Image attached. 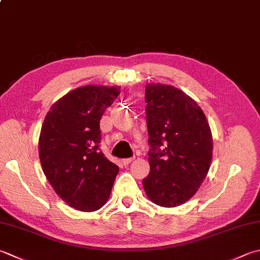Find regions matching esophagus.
Masks as SVG:
<instances>
[{
    "mask_svg": "<svg viewBox=\"0 0 260 260\" xmlns=\"http://www.w3.org/2000/svg\"><path fill=\"white\" fill-rule=\"evenodd\" d=\"M135 160V156H132V157H127V159H123L121 160V162H123L124 165H128V164H131L132 161H134Z\"/></svg>",
    "mask_w": 260,
    "mask_h": 260,
    "instance_id": "1",
    "label": "esophagus"
}]
</instances>
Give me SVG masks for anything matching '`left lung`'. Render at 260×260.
<instances>
[{"label": "left lung", "instance_id": "8db88e82", "mask_svg": "<svg viewBox=\"0 0 260 260\" xmlns=\"http://www.w3.org/2000/svg\"><path fill=\"white\" fill-rule=\"evenodd\" d=\"M150 174L143 187L162 207L184 204L196 194L210 170L213 137L194 99L172 85L145 86Z\"/></svg>", "mask_w": 260, "mask_h": 260}]
</instances>
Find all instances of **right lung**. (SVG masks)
I'll use <instances>...</instances> for the list:
<instances>
[{
	"instance_id": "right-lung-1",
	"label": "right lung",
	"mask_w": 260,
	"mask_h": 260,
	"mask_svg": "<svg viewBox=\"0 0 260 260\" xmlns=\"http://www.w3.org/2000/svg\"><path fill=\"white\" fill-rule=\"evenodd\" d=\"M120 86L84 85L50 107L39 136L43 171L62 200L81 212L103 207L119 168L99 150L100 119Z\"/></svg>"
}]
</instances>
